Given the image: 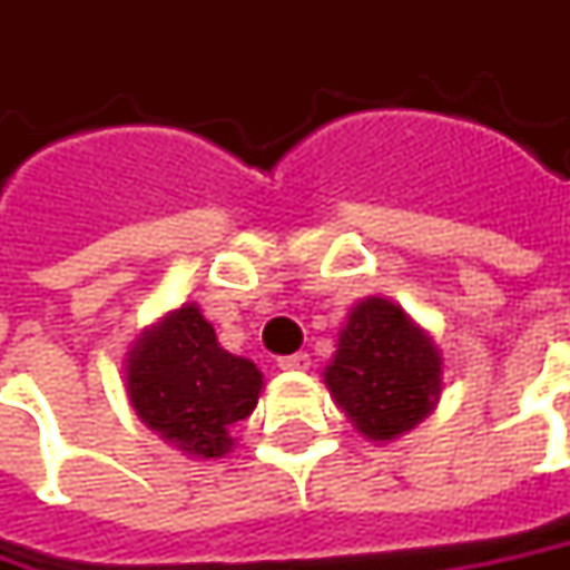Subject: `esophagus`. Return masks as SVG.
Masks as SVG:
<instances>
[{"label": "esophagus", "instance_id": "34e87169", "mask_svg": "<svg viewBox=\"0 0 570 570\" xmlns=\"http://www.w3.org/2000/svg\"><path fill=\"white\" fill-rule=\"evenodd\" d=\"M277 365H281L284 372H305V368H308V353H289V356H281Z\"/></svg>", "mask_w": 570, "mask_h": 570}]
</instances>
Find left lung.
<instances>
[{
    "mask_svg": "<svg viewBox=\"0 0 570 570\" xmlns=\"http://www.w3.org/2000/svg\"><path fill=\"white\" fill-rule=\"evenodd\" d=\"M324 384L365 439L391 442L432 413L442 353L401 305L368 296L341 327Z\"/></svg>",
    "mask_w": 570,
    "mask_h": 570,
    "instance_id": "1",
    "label": "left lung"
}]
</instances>
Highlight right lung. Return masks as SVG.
I'll use <instances>...</instances> for the list:
<instances>
[{
  "label": "right lung",
  "instance_id": "obj_1",
  "mask_svg": "<svg viewBox=\"0 0 570 570\" xmlns=\"http://www.w3.org/2000/svg\"><path fill=\"white\" fill-rule=\"evenodd\" d=\"M265 375L217 344L195 303L148 327L126 360V391L138 420L191 458H224L229 425L255 410Z\"/></svg>",
  "mask_w": 570,
  "mask_h": 570
}]
</instances>
